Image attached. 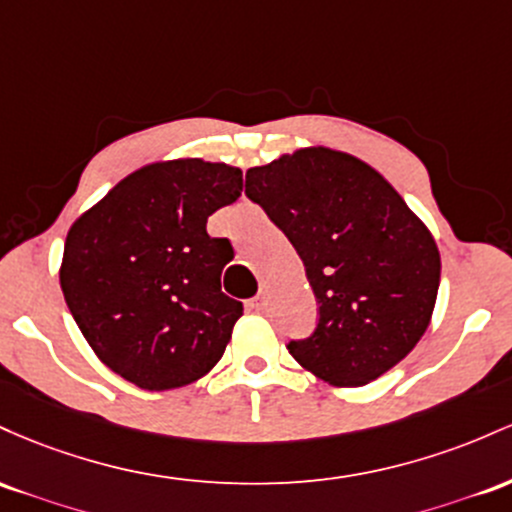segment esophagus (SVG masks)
I'll return each mask as SVG.
<instances>
[{
    "mask_svg": "<svg viewBox=\"0 0 512 512\" xmlns=\"http://www.w3.org/2000/svg\"><path fill=\"white\" fill-rule=\"evenodd\" d=\"M266 302H268L266 292H258V295L254 297V300L249 302V307L254 309V312H263V309H266Z\"/></svg>",
    "mask_w": 512,
    "mask_h": 512,
    "instance_id": "esophagus-1",
    "label": "esophagus"
}]
</instances>
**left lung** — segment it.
Here are the masks:
<instances>
[{"label":"left lung","mask_w":512,"mask_h":512,"mask_svg":"<svg viewBox=\"0 0 512 512\" xmlns=\"http://www.w3.org/2000/svg\"><path fill=\"white\" fill-rule=\"evenodd\" d=\"M246 195L300 254L319 304L292 358L333 387H365L421 341L440 285L426 222L377 169L331 147H300L246 171Z\"/></svg>","instance_id":"1"}]
</instances>
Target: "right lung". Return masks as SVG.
Instances as JSON below:
<instances>
[{
	"label": "right lung",
	"mask_w": 512,
	"mask_h": 512,
	"mask_svg": "<svg viewBox=\"0 0 512 512\" xmlns=\"http://www.w3.org/2000/svg\"><path fill=\"white\" fill-rule=\"evenodd\" d=\"M241 188L239 166L152 162L72 222L62 295L91 350L123 380L166 392L220 363L244 307L220 285L232 246L205 225Z\"/></svg>",
	"instance_id": "right-lung-1"
}]
</instances>
